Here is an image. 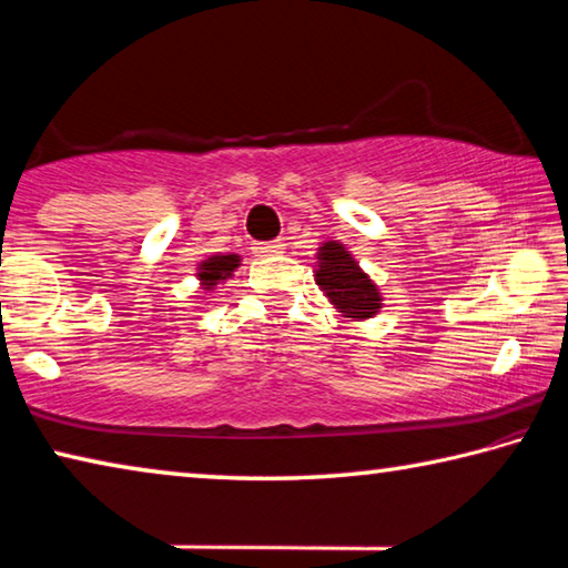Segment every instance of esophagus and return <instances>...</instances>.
Instances as JSON below:
<instances>
[{"instance_id": "1", "label": "esophagus", "mask_w": 568, "mask_h": 568, "mask_svg": "<svg viewBox=\"0 0 568 568\" xmlns=\"http://www.w3.org/2000/svg\"><path fill=\"white\" fill-rule=\"evenodd\" d=\"M283 243L281 240H271V243H255L253 250L255 255H281L283 253Z\"/></svg>"}]
</instances>
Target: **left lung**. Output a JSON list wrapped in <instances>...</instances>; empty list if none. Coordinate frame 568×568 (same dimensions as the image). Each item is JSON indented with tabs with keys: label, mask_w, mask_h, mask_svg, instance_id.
Instances as JSON below:
<instances>
[{
	"label": "left lung",
	"mask_w": 568,
	"mask_h": 568,
	"mask_svg": "<svg viewBox=\"0 0 568 568\" xmlns=\"http://www.w3.org/2000/svg\"><path fill=\"white\" fill-rule=\"evenodd\" d=\"M321 267L315 271L318 283L331 303L348 318H373L381 307L378 287L371 283L358 263L353 261L348 250L341 243H323L318 253Z\"/></svg>",
	"instance_id": "obj_1"
}]
</instances>
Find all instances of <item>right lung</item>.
Returning a JSON list of instances; mask_svg holds the SVG:
<instances>
[{"label":"right lung","instance_id":"1","mask_svg":"<svg viewBox=\"0 0 568 568\" xmlns=\"http://www.w3.org/2000/svg\"><path fill=\"white\" fill-rule=\"evenodd\" d=\"M237 265H240L237 255H213L200 263L197 277L203 281L205 291H213V285H217V281H227Z\"/></svg>","mask_w":568,"mask_h":568}]
</instances>
